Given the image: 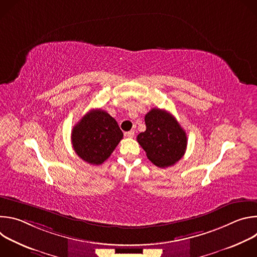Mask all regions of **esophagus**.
I'll return each instance as SVG.
<instances>
[{
  "mask_svg": "<svg viewBox=\"0 0 257 257\" xmlns=\"http://www.w3.org/2000/svg\"><path fill=\"white\" fill-rule=\"evenodd\" d=\"M134 135H135L134 130H131V131H128V132L125 133V136H127V137H129V138H133Z\"/></svg>",
  "mask_w": 257,
  "mask_h": 257,
  "instance_id": "1",
  "label": "esophagus"
}]
</instances>
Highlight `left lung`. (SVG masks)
Wrapping results in <instances>:
<instances>
[{"label":"left lung","mask_w":257,"mask_h":257,"mask_svg":"<svg viewBox=\"0 0 257 257\" xmlns=\"http://www.w3.org/2000/svg\"><path fill=\"white\" fill-rule=\"evenodd\" d=\"M146 130L137 135V141L148 159L160 168L176 164L184 156L186 132L176 118L165 109L152 108L144 118Z\"/></svg>","instance_id":"left-lung-1"}]
</instances>
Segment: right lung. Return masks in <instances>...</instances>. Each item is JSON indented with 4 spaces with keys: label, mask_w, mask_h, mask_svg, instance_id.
I'll return each instance as SVG.
<instances>
[{
    "label": "right lung",
    "mask_w": 257,
    "mask_h": 257,
    "mask_svg": "<svg viewBox=\"0 0 257 257\" xmlns=\"http://www.w3.org/2000/svg\"><path fill=\"white\" fill-rule=\"evenodd\" d=\"M123 138L117 121L102 109H91L73 127L71 139L77 156L90 165H101Z\"/></svg>",
    "instance_id": "obj_1"
}]
</instances>
